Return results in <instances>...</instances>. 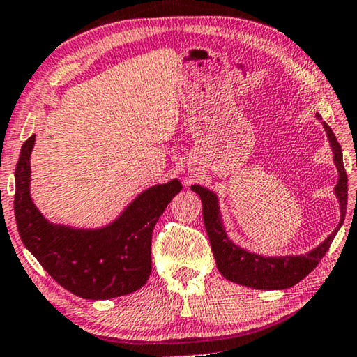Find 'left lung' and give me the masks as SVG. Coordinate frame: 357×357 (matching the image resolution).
<instances>
[{
	"instance_id": "1",
	"label": "left lung",
	"mask_w": 357,
	"mask_h": 357,
	"mask_svg": "<svg viewBox=\"0 0 357 357\" xmlns=\"http://www.w3.org/2000/svg\"><path fill=\"white\" fill-rule=\"evenodd\" d=\"M315 116L317 119H322L320 114H315ZM322 124L331 145V152H333V163L338 169V184L335 185V195L340 202L341 218L333 233L309 252L267 257V255H259L239 248L228 238L227 229H225L217 194L204 188V185H190V189L195 194H199L200 200H202L204 225L207 229L210 245H212L215 262H217L218 272L227 280L254 289H286L307 277L317 267L320 259L327 254L331 241L335 239L336 233L344 222L346 202H348V178H346L343 153H341L338 140H336L333 130L327 126V123Z\"/></svg>"
}]
</instances>
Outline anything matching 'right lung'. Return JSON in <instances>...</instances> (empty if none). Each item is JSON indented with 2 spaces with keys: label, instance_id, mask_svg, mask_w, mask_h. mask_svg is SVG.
I'll use <instances>...</instances> for the list:
<instances>
[{
  "label": "right lung",
  "instance_id": "add662e5",
  "mask_svg": "<svg viewBox=\"0 0 357 357\" xmlns=\"http://www.w3.org/2000/svg\"><path fill=\"white\" fill-rule=\"evenodd\" d=\"M35 135L22 144L16 165L14 215L30 254L64 289L84 299H112L134 293L152 272V231L183 185L179 179L140 192L103 228L50 223L30 197V153Z\"/></svg>",
  "mask_w": 357,
  "mask_h": 357
}]
</instances>
